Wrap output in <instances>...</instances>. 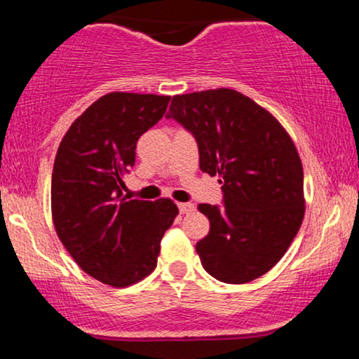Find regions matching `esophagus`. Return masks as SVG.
<instances>
[{"mask_svg":"<svg viewBox=\"0 0 359 359\" xmlns=\"http://www.w3.org/2000/svg\"><path fill=\"white\" fill-rule=\"evenodd\" d=\"M194 209H196V205H194L192 203H179L180 214H189V212H192Z\"/></svg>","mask_w":359,"mask_h":359,"instance_id":"esophagus-1","label":"esophagus"}]
</instances>
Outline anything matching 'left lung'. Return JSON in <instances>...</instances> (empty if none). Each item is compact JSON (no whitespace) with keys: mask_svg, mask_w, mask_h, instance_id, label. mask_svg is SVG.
<instances>
[{"mask_svg":"<svg viewBox=\"0 0 359 359\" xmlns=\"http://www.w3.org/2000/svg\"><path fill=\"white\" fill-rule=\"evenodd\" d=\"M167 118L196 138L199 167L219 175L224 208L199 204L211 222L196 245L219 282L248 283L280 262L304 212V168L290 135L270 111L234 89L174 96Z\"/></svg>","mask_w":359,"mask_h":359,"instance_id":"obj_1","label":"left lung"}]
</instances>
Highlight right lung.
Returning a JSON list of instances; mask_svg holds the SVG:
<instances>
[{
	"instance_id": "obj_1",
	"label": "right lung",
	"mask_w": 359,
	"mask_h": 359,
	"mask_svg": "<svg viewBox=\"0 0 359 359\" xmlns=\"http://www.w3.org/2000/svg\"><path fill=\"white\" fill-rule=\"evenodd\" d=\"M170 96L109 93L62 138L52 172V219L62 245L86 273L111 287L140 282L156 266L174 201L128 199L126 174L138 138L165 114Z\"/></svg>"
}]
</instances>
